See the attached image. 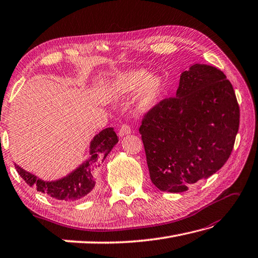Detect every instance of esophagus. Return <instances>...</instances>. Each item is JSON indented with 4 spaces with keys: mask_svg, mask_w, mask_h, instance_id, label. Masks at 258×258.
I'll return each mask as SVG.
<instances>
[{
    "mask_svg": "<svg viewBox=\"0 0 258 258\" xmlns=\"http://www.w3.org/2000/svg\"><path fill=\"white\" fill-rule=\"evenodd\" d=\"M130 133H131V128H130V125L127 124V123L122 124L121 127L119 128V136H120V137L125 136V135H129Z\"/></svg>",
    "mask_w": 258,
    "mask_h": 258,
    "instance_id": "obj_1",
    "label": "esophagus"
}]
</instances>
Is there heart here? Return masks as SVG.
<instances>
[{"instance_id": "obj_1", "label": "heart", "mask_w": 258, "mask_h": 258, "mask_svg": "<svg viewBox=\"0 0 258 258\" xmlns=\"http://www.w3.org/2000/svg\"><path fill=\"white\" fill-rule=\"evenodd\" d=\"M113 83L119 91L124 93L133 94L140 91L138 108L144 111L155 107L165 90L164 79L151 76L150 72L144 69L121 73L114 79Z\"/></svg>"}]
</instances>
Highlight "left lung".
Returning <instances> with one entry per match:
<instances>
[{
    "label": "left lung",
    "instance_id": "8db88e82",
    "mask_svg": "<svg viewBox=\"0 0 258 258\" xmlns=\"http://www.w3.org/2000/svg\"><path fill=\"white\" fill-rule=\"evenodd\" d=\"M239 127L232 83L217 68L194 64L176 97L144 114L139 128L150 179L161 191L182 192L228 160Z\"/></svg>",
    "mask_w": 258,
    "mask_h": 258
}]
</instances>
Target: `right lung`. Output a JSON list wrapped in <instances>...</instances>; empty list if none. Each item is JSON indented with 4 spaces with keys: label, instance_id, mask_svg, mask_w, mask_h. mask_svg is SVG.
I'll list each match as a JSON object with an SVG mask.
<instances>
[{
    "label": "right lung",
    "instance_id": "add662e5",
    "mask_svg": "<svg viewBox=\"0 0 258 258\" xmlns=\"http://www.w3.org/2000/svg\"><path fill=\"white\" fill-rule=\"evenodd\" d=\"M119 141L112 127L103 129L94 137L90 145V159L77 168L70 175L56 181H43L15 165V169L29 186H35L39 191L48 194L57 201L75 202L90 195L97 185V168L106 159L114 145Z\"/></svg>",
    "mask_w": 258,
    "mask_h": 258
}]
</instances>
